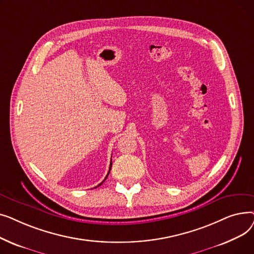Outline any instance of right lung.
<instances>
[{"instance_id":"1","label":"right lung","mask_w":254,"mask_h":254,"mask_svg":"<svg viewBox=\"0 0 254 254\" xmlns=\"http://www.w3.org/2000/svg\"><path fill=\"white\" fill-rule=\"evenodd\" d=\"M111 167H112V162H111V163H110V168H109V172H108V174H107V176H106V177H105V179H104V181H105V180H106V179H107V177H108V175H109V173H110V170H111ZM104 181H103V182H104ZM103 182H101V183H100V184H99V185H98V186H100V185H102V183H103Z\"/></svg>"}]
</instances>
